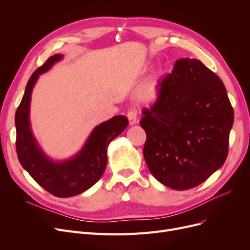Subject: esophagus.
I'll return each instance as SVG.
<instances>
[{
    "label": "esophagus",
    "mask_w": 250,
    "mask_h": 250,
    "mask_svg": "<svg viewBox=\"0 0 250 250\" xmlns=\"http://www.w3.org/2000/svg\"><path fill=\"white\" fill-rule=\"evenodd\" d=\"M127 118H128V122H129V125H136V124H139V116H138V113H137V110L136 109H130L128 110L127 112Z\"/></svg>",
    "instance_id": "1"
}]
</instances>
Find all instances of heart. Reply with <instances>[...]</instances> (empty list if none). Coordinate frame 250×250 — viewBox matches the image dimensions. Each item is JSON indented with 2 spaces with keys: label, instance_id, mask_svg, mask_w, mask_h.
Wrapping results in <instances>:
<instances>
[{
  "label": "heart",
  "instance_id": "1",
  "mask_svg": "<svg viewBox=\"0 0 250 250\" xmlns=\"http://www.w3.org/2000/svg\"><path fill=\"white\" fill-rule=\"evenodd\" d=\"M137 99L141 102L152 103L159 98V88L156 82L149 80L140 86L137 90Z\"/></svg>",
  "mask_w": 250,
  "mask_h": 250
}]
</instances>
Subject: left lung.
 Listing matches in <instances>:
<instances>
[{
  "label": "left lung",
  "instance_id": "left-lung-1",
  "mask_svg": "<svg viewBox=\"0 0 250 250\" xmlns=\"http://www.w3.org/2000/svg\"><path fill=\"white\" fill-rule=\"evenodd\" d=\"M142 113L144 158L162 185L189 189L224 164L234 111L221 79L201 61H176L160 83L159 98Z\"/></svg>",
  "mask_w": 250,
  "mask_h": 250
}]
</instances>
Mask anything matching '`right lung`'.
<instances>
[{"instance_id":"right-lung-1","label":"right lung","mask_w":250,"mask_h":250,"mask_svg":"<svg viewBox=\"0 0 250 250\" xmlns=\"http://www.w3.org/2000/svg\"><path fill=\"white\" fill-rule=\"evenodd\" d=\"M62 55L50 57L30 77L15 114L16 150L19 162L45 190L59 198L80 194L101 178L107 164V147L128 125L127 117L115 115L92 130L82 149L69 159L55 161L37 143L30 124V102L39 76L47 72Z\"/></svg>"}]
</instances>
